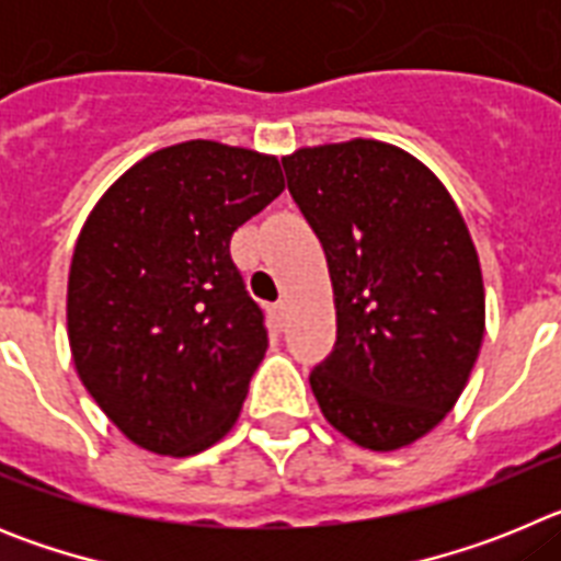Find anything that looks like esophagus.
Instances as JSON below:
<instances>
[{
  "label": "esophagus",
  "mask_w": 561,
  "mask_h": 561,
  "mask_svg": "<svg viewBox=\"0 0 561 561\" xmlns=\"http://www.w3.org/2000/svg\"><path fill=\"white\" fill-rule=\"evenodd\" d=\"M270 314L277 325H284L286 320V300H277V304L270 306Z\"/></svg>",
  "instance_id": "34e87169"
}]
</instances>
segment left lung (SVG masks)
I'll use <instances>...</instances> for the list:
<instances>
[{
	"label": "left lung",
	"instance_id": "obj_1",
	"mask_svg": "<svg viewBox=\"0 0 561 561\" xmlns=\"http://www.w3.org/2000/svg\"><path fill=\"white\" fill-rule=\"evenodd\" d=\"M284 168L334 286V351L309 376L317 404L359 447H408L455 408L480 354L472 236L438 176L388 142L300 148Z\"/></svg>",
	"mask_w": 561,
	"mask_h": 561
}]
</instances>
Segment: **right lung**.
<instances>
[{
    "label": "right lung",
    "instance_id": "obj_1",
    "mask_svg": "<svg viewBox=\"0 0 561 561\" xmlns=\"http://www.w3.org/2000/svg\"><path fill=\"white\" fill-rule=\"evenodd\" d=\"M284 187L277 157L187 140L128 168L89 213L69 266V348L137 447L185 458L236 424L270 340L230 238Z\"/></svg>",
    "mask_w": 561,
    "mask_h": 561
}]
</instances>
